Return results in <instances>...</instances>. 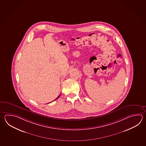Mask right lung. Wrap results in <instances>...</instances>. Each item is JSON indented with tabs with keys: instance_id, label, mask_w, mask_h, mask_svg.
<instances>
[{
	"instance_id": "1",
	"label": "right lung",
	"mask_w": 146,
	"mask_h": 146,
	"mask_svg": "<svg viewBox=\"0 0 146 146\" xmlns=\"http://www.w3.org/2000/svg\"><path fill=\"white\" fill-rule=\"evenodd\" d=\"M60 96V95L59 96H58V97H57V98L56 99H55V100H57V99L58 98H59V97Z\"/></svg>"
}]
</instances>
